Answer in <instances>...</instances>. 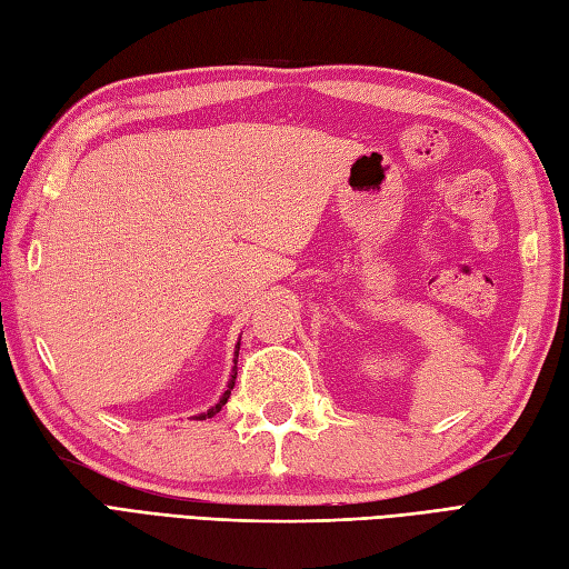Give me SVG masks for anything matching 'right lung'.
<instances>
[{"mask_svg":"<svg viewBox=\"0 0 569 569\" xmlns=\"http://www.w3.org/2000/svg\"><path fill=\"white\" fill-rule=\"evenodd\" d=\"M239 345L241 342H237V352H233V369H231V379H229V386H227V391H224V396L219 398V403L217 406H212L210 410L207 412H202V415H196L198 420H204V418H212V415H217L219 410H221V406H227V400H229V396H231V389H233V381H237V362H239Z\"/></svg>","mask_w":569,"mask_h":569,"instance_id":"add662e5","label":"right lung"}]
</instances>
